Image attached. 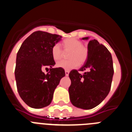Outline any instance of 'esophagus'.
Here are the masks:
<instances>
[{
	"mask_svg": "<svg viewBox=\"0 0 132 132\" xmlns=\"http://www.w3.org/2000/svg\"><path fill=\"white\" fill-rule=\"evenodd\" d=\"M65 75H66V76H68L69 74V71H67V70L65 71Z\"/></svg>",
	"mask_w": 132,
	"mask_h": 132,
	"instance_id": "obj_1",
	"label": "esophagus"
}]
</instances>
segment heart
<instances>
[{"instance_id": "obj_1", "label": "heart", "mask_w": 132, "mask_h": 132, "mask_svg": "<svg viewBox=\"0 0 132 132\" xmlns=\"http://www.w3.org/2000/svg\"><path fill=\"white\" fill-rule=\"evenodd\" d=\"M65 51H70L68 55L69 60L61 61L57 66L65 70H71L79 66V63L83 64L88 57V49L83 45L81 41L75 38H67L63 42ZM52 55L55 61L61 59L63 51L59 44H55L52 49Z\"/></svg>"}]
</instances>
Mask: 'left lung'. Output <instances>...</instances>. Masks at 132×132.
Listing matches in <instances>:
<instances>
[{
    "label": "left lung",
    "mask_w": 132,
    "mask_h": 132,
    "mask_svg": "<svg viewBox=\"0 0 132 132\" xmlns=\"http://www.w3.org/2000/svg\"><path fill=\"white\" fill-rule=\"evenodd\" d=\"M82 39H88V37ZM80 71L72 70L69 88L70 101L75 106L85 110L96 107L104 100L111 88L114 75L111 53L96 39L88 44V57Z\"/></svg>",
    "instance_id": "8db88e82"
}]
</instances>
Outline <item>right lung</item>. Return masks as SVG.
Listing matches in <instances>:
<instances>
[{
    "mask_svg": "<svg viewBox=\"0 0 132 132\" xmlns=\"http://www.w3.org/2000/svg\"><path fill=\"white\" fill-rule=\"evenodd\" d=\"M61 36L37 31L24 40L16 55L15 79L20 96L27 105L34 108L47 106L61 79L65 77L62 68H52L55 62L52 49ZM50 67L45 74L44 67Z\"/></svg>",
    "mask_w": 132,
    "mask_h": 132,
    "instance_id": "obj_1",
    "label": "right lung"
}]
</instances>
